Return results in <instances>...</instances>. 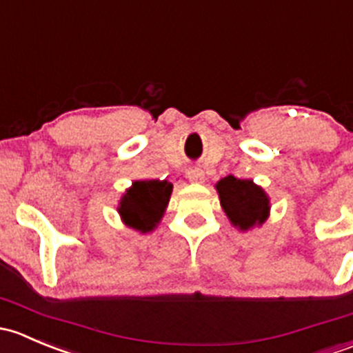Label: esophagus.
Masks as SVG:
<instances>
[{"label": "esophagus", "instance_id": "1", "mask_svg": "<svg viewBox=\"0 0 353 353\" xmlns=\"http://www.w3.org/2000/svg\"><path fill=\"white\" fill-rule=\"evenodd\" d=\"M187 176L192 183H202V181L205 180V175H203L202 170H190V172L187 173Z\"/></svg>", "mask_w": 353, "mask_h": 353}]
</instances>
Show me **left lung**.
Segmentation results:
<instances>
[{
  "instance_id": "8db88e82",
  "label": "left lung",
  "mask_w": 353,
  "mask_h": 353,
  "mask_svg": "<svg viewBox=\"0 0 353 353\" xmlns=\"http://www.w3.org/2000/svg\"><path fill=\"white\" fill-rule=\"evenodd\" d=\"M216 188L221 205L234 228L248 231L267 221L270 201L263 188L253 183V180H241L228 175L217 181Z\"/></svg>"
}]
</instances>
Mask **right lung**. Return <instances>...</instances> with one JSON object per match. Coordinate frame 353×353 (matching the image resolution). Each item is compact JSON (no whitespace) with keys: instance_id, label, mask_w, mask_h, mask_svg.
<instances>
[{"instance_id":"obj_1","label":"right lung","mask_w":353,"mask_h":353,"mask_svg":"<svg viewBox=\"0 0 353 353\" xmlns=\"http://www.w3.org/2000/svg\"><path fill=\"white\" fill-rule=\"evenodd\" d=\"M173 183L166 180H137L122 195L117 210L122 221L132 230H154L170 202Z\"/></svg>"}]
</instances>
